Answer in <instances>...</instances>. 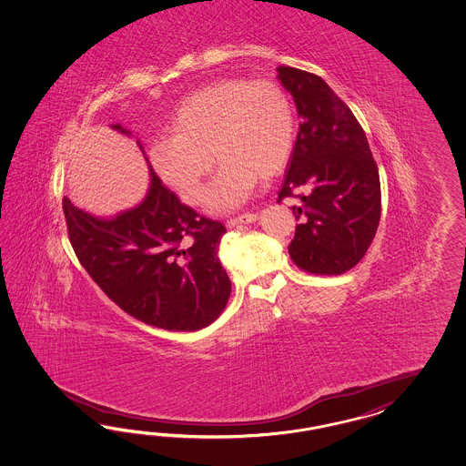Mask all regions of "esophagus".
Returning a JSON list of instances; mask_svg holds the SVG:
<instances>
[{
  "label": "esophagus",
  "mask_w": 466,
  "mask_h": 466,
  "mask_svg": "<svg viewBox=\"0 0 466 466\" xmlns=\"http://www.w3.org/2000/svg\"><path fill=\"white\" fill-rule=\"evenodd\" d=\"M255 219H257V214L255 213L239 214V216L227 219V227L235 228L237 225H241V223H253Z\"/></svg>",
  "instance_id": "34e87169"
}]
</instances>
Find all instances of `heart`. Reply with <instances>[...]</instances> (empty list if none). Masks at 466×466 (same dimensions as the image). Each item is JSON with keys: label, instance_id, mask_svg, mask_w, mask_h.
<instances>
[{"label": "heart", "instance_id": "1", "mask_svg": "<svg viewBox=\"0 0 466 466\" xmlns=\"http://www.w3.org/2000/svg\"><path fill=\"white\" fill-rule=\"evenodd\" d=\"M296 116L279 83L219 80L186 96L167 124V141L151 149L161 178L188 206L206 199L213 158L221 165L209 208L225 211L272 180L293 155Z\"/></svg>", "mask_w": 466, "mask_h": 466}]
</instances>
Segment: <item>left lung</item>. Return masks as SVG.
I'll list each match as a JSON object with an SVG mask.
<instances>
[{"label": "left lung", "mask_w": 466, "mask_h": 466, "mask_svg": "<svg viewBox=\"0 0 466 466\" xmlns=\"http://www.w3.org/2000/svg\"><path fill=\"white\" fill-rule=\"evenodd\" d=\"M278 71L301 116L278 198L301 200L288 250L306 272L339 276L360 264L380 225L378 165L352 110L325 81L296 67Z\"/></svg>", "instance_id": "left-lung-1"}]
</instances>
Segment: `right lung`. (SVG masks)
Segmentation results:
<instances>
[{
  "mask_svg": "<svg viewBox=\"0 0 466 466\" xmlns=\"http://www.w3.org/2000/svg\"><path fill=\"white\" fill-rule=\"evenodd\" d=\"M63 211L81 266L133 319L194 332L227 308L231 282L218 258L227 228L182 204L155 173L147 199L112 219L85 213L67 198Z\"/></svg>",
  "mask_w": 466,
  "mask_h": 466,
  "instance_id": "add662e5",
  "label": "right lung"
}]
</instances>
